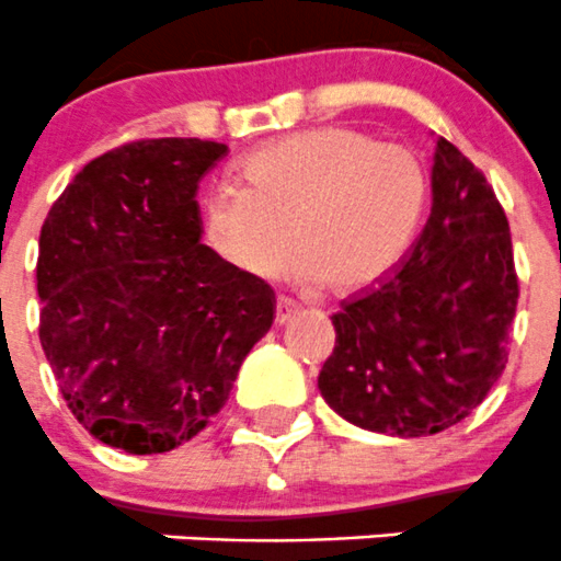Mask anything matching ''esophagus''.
Here are the masks:
<instances>
[{
	"mask_svg": "<svg viewBox=\"0 0 561 561\" xmlns=\"http://www.w3.org/2000/svg\"><path fill=\"white\" fill-rule=\"evenodd\" d=\"M296 312H298V304L293 301V298H287V296L276 298V323H279V325L290 323L293 314H296Z\"/></svg>",
	"mask_w": 561,
	"mask_h": 561,
	"instance_id": "34e87169",
	"label": "esophagus"
}]
</instances>
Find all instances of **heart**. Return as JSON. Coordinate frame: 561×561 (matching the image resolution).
<instances>
[{"label":"heart","instance_id":"b5f03b06","mask_svg":"<svg viewBox=\"0 0 561 561\" xmlns=\"http://www.w3.org/2000/svg\"><path fill=\"white\" fill-rule=\"evenodd\" d=\"M243 181L205 192L210 252L243 276L301 274L351 296L378 285L411 247L427 199L422 161L351 125L282 136L243 159Z\"/></svg>","mask_w":561,"mask_h":561}]
</instances>
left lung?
Wrapping results in <instances>:
<instances>
[{
    "instance_id": "1",
    "label": "left lung",
    "mask_w": 561,
    "mask_h": 561,
    "mask_svg": "<svg viewBox=\"0 0 561 561\" xmlns=\"http://www.w3.org/2000/svg\"><path fill=\"white\" fill-rule=\"evenodd\" d=\"M340 307L318 386L364 431L400 438L447 431L504 373L518 307L510 221L485 175L444 136L427 225L378 287Z\"/></svg>"
}]
</instances>
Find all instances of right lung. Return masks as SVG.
Wrapping results in <instances>:
<instances>
[{
    "label": "right lung",
    "mask_w": 561,
    "mask_h": 561,
    "mask_svg": "<svg viewBox=\"0 0 561 561\" xmlns=\"http://www.w3.org/2000/svg\"><path fill=\"white\" fill-rule=\"evenodd\" d=\"M221 156L227 145L178 136L119 145L43 221V353L79 425L128 455L205 431L276 318L260 276L199 243L197 188Z\"/></svg>",
    "instance_id": "1"
}]
</instances>
